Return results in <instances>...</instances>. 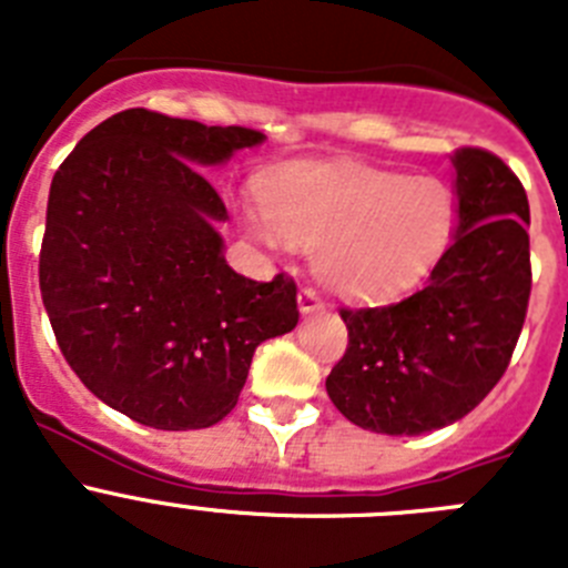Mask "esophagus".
<instances>
[{
    "instance_id": "obj_1",
    "label": "esophagus",
    "mask_w": 568,
    "mask_h": 568,
    "mask_svg": "<svg viewBox=\"0 0 568 568\" xmlns=\"http://www.w3.org/2000/svg\"><path fill=\"white\" fill-rule=\"evenodd\" d=\"M298 310L301 315H313L318 310H324V301H321V295L313 287H304L298 293Z\"/></svg>"
}]
</instances>
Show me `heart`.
I'll list each match as a JSON object with an SVG mask.
<instances>
[{
  "mask_svg": "<svg viewBox=\"0 0 568 568\" xmlns=\"http://www.w3.org/2000/svg\"><path fill=\"white\" fill-rule=\"evenodd\" d=\"M264 213L247 227L270 247L315 250L329 290L353 298L409 287L453 227V195L438 179L366 164H304L270 175Z\"/></svg>",
  "mask_w": 568,
  "mask_h": 568,
  "instance_id": "heart-1",
  "label": "heart"
}]
</instances>
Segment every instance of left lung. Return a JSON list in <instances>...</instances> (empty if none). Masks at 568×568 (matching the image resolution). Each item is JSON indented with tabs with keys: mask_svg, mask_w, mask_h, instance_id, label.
Wrapping results in <instances>:
<instances>
[{
	"mask_svg": "<svg viewBox=\"0 0 568 568\" xmlns=\"http://www.w3.org/2000/svg\"><path fill=\"white\" fill-rule=\"evenodd\" d=\"M458 227L418 293L341 310L349 344L327 378L346 420L424 435L471 413L509 366L531 293L529 199L498 155H453Z\"/></svg>",
	"mask_w": 568,
	"mask_h": 568,
	"instance_id": "1",
	"label": "left lung"
}]
</instances>
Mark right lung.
Segmentation results:
<instances>
[{
	"instance_id": "obj_1",
	"label": "right lung",
	"mask_w": 568,
	"mask_h": 568,
	"mask_svg": "<svg viewBox=\"0 0 568 568\" xmlns=\"http://www.w3.org/2000/svg\"><path fill=\"white\" fill-rule=\"evenodd\" d=\"M264 133L130 108L90 130L53 175L39 290L70 369L153 429L230 415L261 341L298 324L295 281L235 273L227 207L199 168Z\"/></svg>"
}]
</instances>
